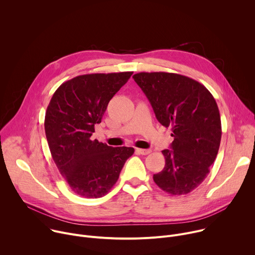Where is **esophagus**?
Listing matches in <instances>:
<instances>
[{"mask_svg": "<svg viewBox=\"0 0 255 255\" xmlns=\"http://www.w3.org/2000/svg\"><path fill=\"white\" fill-rule=\"evenodd\" d=\"M136 152L139 153V154H142V155H147L151 152L150 149H142V148H136Z\"/></svg>", "mask_w": 255, "mask_h": 255, "instance_id": "1", "label": "esophagus"}]
</instances>
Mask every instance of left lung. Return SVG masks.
<instances>
[{
    "instance_id": "obj_1",
    "label": "left lung",
    "mask_w": 255,
    "mask_h": 255,
    "mask_svg": "<svg viewBox=\"0 0 255 255\" xmlns=\"http://www.w3.org/2000/svg\"><path fill=\"white\" fill-rule=\"evenodd\" d=\"M133 79L158 122L172 131L170 149L162 150L165 165L153 174L154 183L172 196L191 193L207 177L220 146L221 118L214 97L199 82L171 72H139Z\"/></svg>"
}]
</instances>
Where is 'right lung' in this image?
I'll return each instance as SVG.
<instances>
[{
  "instance_id": "add662e5",
  "label": "right lung",
  "mask_w": 255,
  "mask_h": 255,
  "mask_svg": "<svg viewBox=\"0 0 255 255\" xmlns=\"http://www.w3.org/2000/svg\"><path fill=\"white\" fill-rule=\"evenodd\" d=\"M132 71L91 74L71 79L53 94L44 120L53 161L70 190L84 198L105 196L117 183L133 147L93 140L107 106Z\"/></svg>"
}]
</instances>
